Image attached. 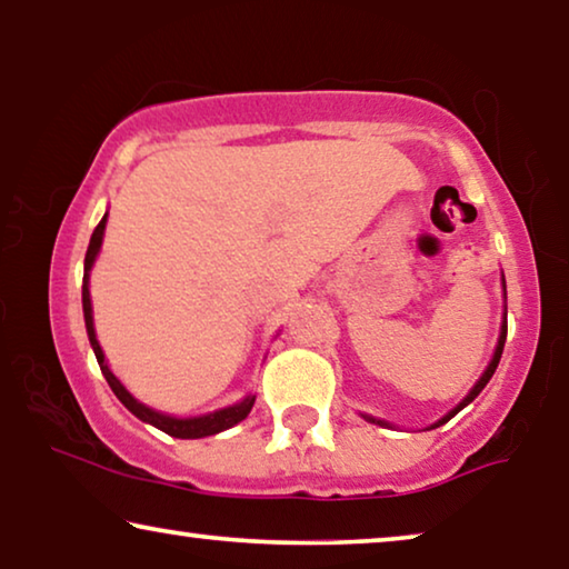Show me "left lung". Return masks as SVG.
<instances>
[{"label": "left lung", "instance_id": "obj_1", "mask_svg": "<svg viewBox=\"0 0 569 569\" xmlns=\"http://www.w3.org/2000/svg\"><path fill=\"white\" fill-rule=\"evenodd\" d=\"M502 282H505V279H502ZM505 337H508V321H505V323H502V331H500V341H497L495 357H492V362H489V368L485 370V376H481V378L477 380V386H473V388H471V393H469V396H466V399H463L461 403H458V407H456L453 411H450V415H446V417H442V419H440V422H438V425H432V427H440V425H446V422H448V419H453V417L458 415V411H461V409L466 407V403H471L473 399H477V396L481 393V388H485V386L489 383V378H492V376H495L497 365H500V357H502V349H505ZM368 419H370V422L386 425V422H380V419H372V417H368Z\"/></svg>", "mask_w": 569, "mask_h": 569}]
</instances>
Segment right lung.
Here are the masks:
<instances>
[{"label":"right lung","mask_w":569,"mask_h":569,"mask_svg":"<svg viewBox=\"0 0 569 569\" xmlns=\"http://www.w3.org/2000/svg\"><path fill=\"white\" fill-rule=\"evenodd\" d=\"M106 217L98 222V228L92 230V238H90V246H88V253H84V279H82V310H84V326H88V337H90V345H92V352L98 357V365L100 370H103V376L108 380V386H111V391L119 396V401L127 407L131 415L142 419V422H150L152 427H158L170 438H181V440H193V438H207V435H217L222 430H228V427L243 422L248 417V411L253 407V396H248L236 407H228V409H220L214 411V415H204V417H191V419H176V417H168V415H160V411H154L150 407H144V403H139L134 396H131L127 388L119 383V378L113 376L111 370H108L106 365V357H103V349H100L98 339H96V329H92V306H90V290H88V274L92 269V261H96V256L100 251V243H103V230H106Z\"/></svg>","instance_id":"obj_1"}]
</instances>
